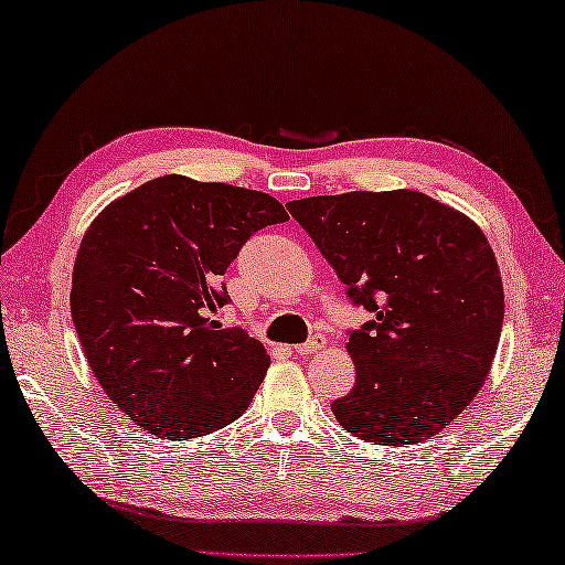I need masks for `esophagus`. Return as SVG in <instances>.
Instances as JSON below:
<instances>
[{"mask_svg": "<svg viewBox=\"0 0 565 565\" xmlns=\"http://www.w3.org/2000/svg\"><path fill=\"white\" fill-rule=\"evenodd\" d=\"M326 343H328V338L322 335V332H316V335H312L310 340H305L302 345L295 348V353H298V355H316V353H320L322 348H326Z\"/></svg>", "mask_w": 565, "mask_h": 565, "instance_id": "1", "label": "esophagus"}]
</instances>
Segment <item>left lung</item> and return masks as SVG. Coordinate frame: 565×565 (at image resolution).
<instances>
[{
    "mask_svg": "<svg viewBox=\"0 0 565 565\" xmlns=\"http://www.w3.org/2000/svg\"><path fill=\"white\" fill-rule=\"evenodd\" d=\"M358 308L355 385L332 401L338 423L375 446L428 440L483 385L503 328V282L473 220L423 192H345L295 200Z\"/></svg>",
    "mask_w": 565,
    "mask_h": 565,
    "instance_id": "1",
    "label": "left lung"
}]
</instances>
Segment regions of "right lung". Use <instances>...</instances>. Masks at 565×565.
<instances>
[{
  "label": "right lung",
  "mask_w": 565,
  "mask_h": 565,
  "mask_svg": "<svg viewBox=\"0 0 565 565\" xmlns=\"http://www.w3.org/2000/svg\"><path fill=\"white\" fill-rule=\"evenodd\" d=\"M280 202L164 174L92 222L72 275V320L92 373L129 420L164 440L225 428L270 367L260 340L222 328L220 275Z\"/></svg>",
  "instance_id": "obj_1"
}]
</instances>
